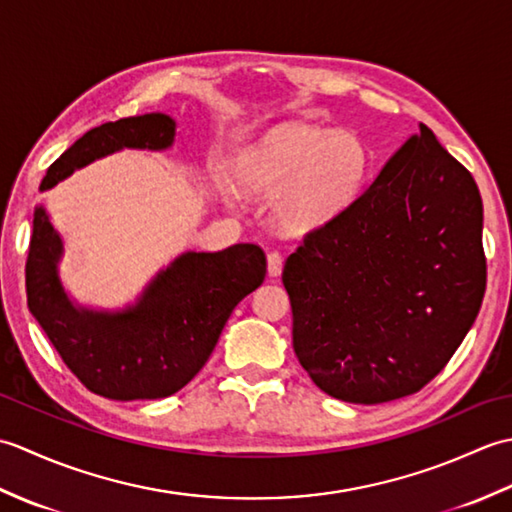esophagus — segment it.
<instances>
[{
    "label": "esophagus",
    "instance_id": "esophagus-1",
    "mask_svg": "<svg viewBox=\"0 0 512 512\" xmlns=\"http://www.w3.org/2000/svg\"><path fill=\"white\" fill-rule=\"evenodd\" d=\"M281 270H284V259H281L277 250H270V253H268V275L279 277Z\"/></svg>",
    "mask_w": 512,
    "mask_h": 512
}]
</instances>
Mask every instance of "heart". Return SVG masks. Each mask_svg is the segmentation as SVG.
<instances>
[{
	"instance_id": "heart-1",
	"label": "heart",
	"mask_w": 512,
	"mask_h": 512,
	"mask_svg": "<svg viewBox=\"0 0 512 512\" xmlns=\"http://www.w3.org/2000/svg\"><path fill=\"white\" fill-rule=\"evenodd\" d=\"M367 147L345 129L281 125L237 160V180L275 198V217L290 233H310L350 209L367 176Z\"/></svg>"
}]
</instances>
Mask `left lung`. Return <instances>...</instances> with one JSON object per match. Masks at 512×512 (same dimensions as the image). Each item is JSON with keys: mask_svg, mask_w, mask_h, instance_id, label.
<instances>
[{"mask_svg": "<svg viewBox=\"0 0 512 512\" xmlns=\"http://www.w3.org/2000/svg\"><path fill=\"white\" fill-rule=\"evenodd\" d=\"M482 224L473 176L420 125L286 259L292 347L314 385L378 405L438 376L482 306Z\"/></svg>", "mask_w": 512, "mask_h": 512, "instance_id": "1", "label": "left lung"}]
</instances>
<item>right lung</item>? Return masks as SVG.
<instances>
[{"instance_id":"add662e5","label":"right lung","mask_w":512,"mask_h":512,"mask_svg":"<svg viewBox=\"0 0 512 512\" xmlns=\"http://www.w3.org/2000/svg\"><path fill=\"white\" fill-rule=\"evenodd\" d=\"M176 127L160 112L94 127L52 162L39 191L116 151H165L176 140ZM61 259L63 239L46 206L37 204L26 262L28 308L72 374L112 400L176 394L209 361L237 303L266 277V255L255 244L217 253L187 250L160 268L134 303L105 310L70 297Z\"/></svg>"}]
</instances>
